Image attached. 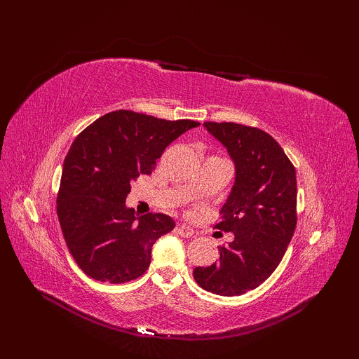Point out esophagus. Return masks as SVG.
I'll return each mask as SVG.
<instances>
[{
	"label": "esophagus",
	"mask_w": 359,
	"mask_h": 359,
	"mask_svg": "<svg viewBox=\"0 0 359 359\" xmlns=\"http://www.w3.org/2000/svg\"><path fill=\"white\" fill-rule=\"evenodd\" d=\"M178 233H180L182 238H190V236H193L194 231L191 229L190 226H187V224H180V226H178Z\"/></svg>",
	"instance_id": "34e87169"
}]
</instances>
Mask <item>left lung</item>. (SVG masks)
<instances>
[{
    "mask_svg": "<svg viewBox=\"0 0 359 359\" xmlns=\"http://www.w3.org/2000/svg\"><path fill=\"white\" fill-rule=\"evenodd\" d=\"M235 163V184L217 229L233 241L220 260L193 271L196 283L222 297L253 290L274 273L297 227V172L273 136L236 123H203Z\"/></svg>",
    "mask_w": 359,
    "mask_h": 359,
    "instance_id": "8db88e82",
    "label": "left lung"
}]
</instances>
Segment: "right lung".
Listing matches in <instances>:
<instances>
[{"instance_id":"right-lung-1","label":"right lung","mask_w":359,"mask_h":359,"mask_svg":"<svg viewBox=\"0 0 359 359\" xmlns=\"http://www.w3.org/2000/svg\"><path fill=\"white\" fill-rule=\"evenodd\" d=\"M198 126L119 109L74 139L64 160L57 212L69 252L86 276L116 285L148 269L154 243L175 222L158 212L136 217L126 206L130 182L149 175L165 148Z\"/></svg>"}]
</instances>
